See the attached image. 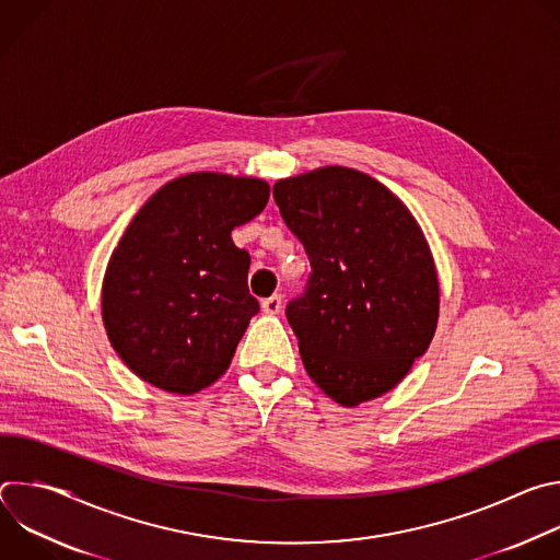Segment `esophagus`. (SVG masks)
Returning a JSON list of instances; mask_svg holds the SVG:
<instances>
[{
  "instance_id": "34e87169",
  "label": "esophagus",
  "mask_w": 560,
  "mask_h": 560,
  "mask_svg": "<svg viewBox=\"0 0 560 560\" xmlns=\"http://www.w3.org/2000/svg\"><path fill=\"white\" fill-rule=\"evenodd\" d=\"M281 305H283V301H281L279 294H272V296H268V299L261 301V310H264L266 314H279V312H281Z\"/></svg>"
}]
</instances>
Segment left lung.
Instances as JSON below:
<instances>
[{
	"label": "left lung",
	"mask_w": 560,
	"mask_h": 560,
	"mask_svg": "<svg viewBox=\"0 0 560 560\" xmlns=\"http://www.w3.org/2000/svg\"><path fill=\"white\" fill-rule=\"evenodd\" d=\"M272 195L312 268L285 305L310 378L346 408L381 396L436 330L439 279L419 223L383 184L343 166L281 179Z\"/></svg>",
	"instance_id": "1"
}]
</instances>
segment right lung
<instances>
[{
    "label": "right lung",
    "instance_id": "1",
    "mask_svg": "<svg viewBox=\"0 0 560 560\" xmlns=\"http://www.w3.org/2000/svg\"><path fill=\"white\" fill-rule=\"evenodd\" d=\"M268 197L261 179L192 173L135 214L108 261L102 314L115 352L139 378L195 394L228 370L259 312L248 290L250 255L230 232Z\"/></svg>",
    "mask_w": 560,
    "mask_h": 560
}]
</instances>
